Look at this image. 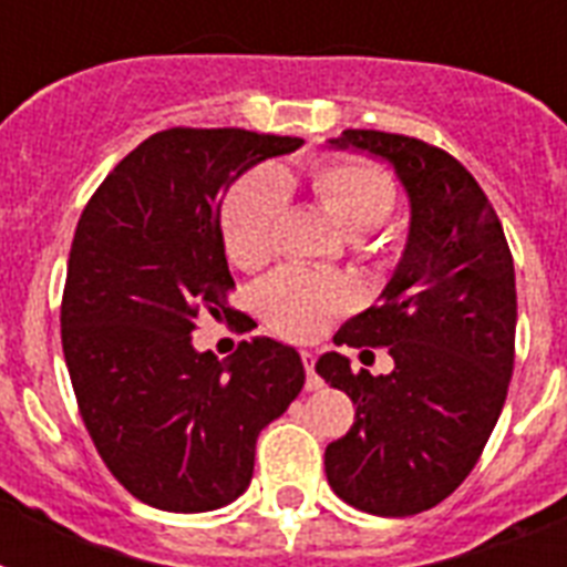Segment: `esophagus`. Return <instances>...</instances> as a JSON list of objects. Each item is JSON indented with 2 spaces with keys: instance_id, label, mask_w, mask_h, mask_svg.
Wrapping results in <instances>:
<instances>
[{
  "instance_id": "esophagus-1",
  "label": "esophagus",
  "mask_w": 567,
  "mask_h": 567,
  "mask_svg": "<svg viewBox=\"0 0 567 567\" xmlns=\"http://www.w3.org/2000/svg\"><path fill=\"white\" fill-rule=\"evenodd\" d=\"M302 363H306V388L308 390H320L323 388V381H320V375L315 372V363H317V355L315 352H302Z\"/></svg>"
}]
</instances>
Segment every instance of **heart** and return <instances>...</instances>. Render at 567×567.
Wrapping results in <instances>:
<instances>
[{
  "instance_id": "b5f03b06",
  "label": "heart",
  "mask_w": 567,
  "mask_h": 567,
  "mask_svg": "<svg viewBox=\"0 0 567 567\" xmlns=\"http://www.w3.org/2000/svg\"><path fill=\"white\" fill-rule=\"evenodd\" d=\"M311 188L338 227L363 236L384 224L395 204L388 174L361 163H326L311 172ZM291 200V183L282 168L265 165L229 188L224 200V247L241 268H256L274 252L276 229ZM261 315L288 338L308 340L326 329L331 317L355 302V288L340 276L285 268L256 291Z\"/></svg>"
}]
</instances>
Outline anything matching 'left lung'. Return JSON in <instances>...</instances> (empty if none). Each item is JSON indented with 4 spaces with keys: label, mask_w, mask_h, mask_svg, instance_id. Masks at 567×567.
<instances>
[{
    "label": "left lung",
    "mask_w": 567,
    "mask_h": 567,
    "mask_svg": "<svg viewBox=\"0 0 567 567\" xmlns=\"http://www.w3.org/2000/svg\"><path fill=\"white\" fill-rule=\"evenodd\" d=\"M326 148L388 163L411 206L402 259L379 306L334 334L338 347H390L393 370L352 372L340 352L315 367L355 404V425L326 449V477L363 513H425L475 468L507 399L513 256L483 188L445 151L381 131H343Z\"/></svg>",
    "instance_id": "left-lung-1"
}]
</instances>
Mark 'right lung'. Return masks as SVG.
Segmentation results:
<instances>
[{
	"mask_svg": "<svg viewBox=\"0 0 567 567\" xmlns=\"http://www.w3.org/2000/svg\"><path fill=\"white\" fill-rule=\"evenodd\" d=\"M297 136L238 127L154 133L107 174L78 220L60 338L92 443L133 498L209 513L247 492L261 427L306 384L302 358L274 338L218 361L197 320L233 288L220 204L227 188Z\"/></svg>",
	"mask_w": 567,
	"mask_h": 567,
	"instance_id": "add662e5",
	"label": "right lung"
}]
</instances>
